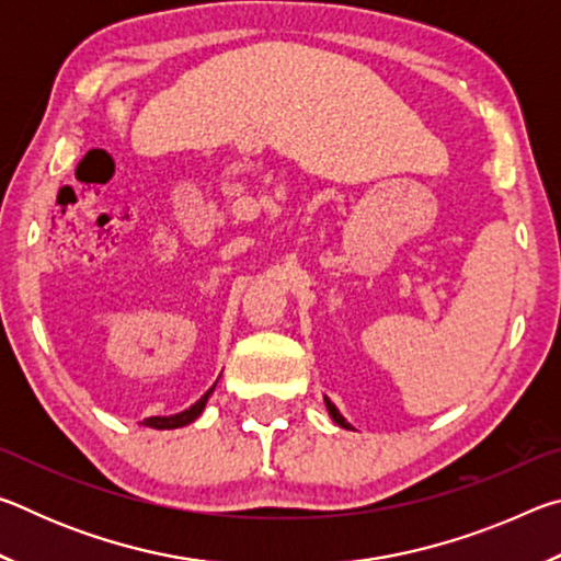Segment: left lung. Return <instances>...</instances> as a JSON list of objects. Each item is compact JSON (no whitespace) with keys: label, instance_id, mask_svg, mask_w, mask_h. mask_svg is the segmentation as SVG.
<instances>
[{"label":"left lung","instance_id":"obj_1","mask_svg":"<svg viewBox=\"0 0 561 561\" xmlns=\"http://www.w3.org/2000/svg\"><path fill=\"white\" fill-rule=\"evenodd\" d=\"M324 401H327V408H329V415H331V417H334V423H339V425H341V428H351V425L346 423V417L339 413V408H336L334 403H331V401H329V398H324Z\"/></svg>","mask_w":561,"mask_h":561}]
</instances>
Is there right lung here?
Segmentation results:
<instances>
[{
    "label": "right lung",
    "mask_w": 561,
    "mask_h": 561,
    "mask_svg": "<svg viewBox=\"0 0 561 561\" xmlns=\"http://www.w3.org/2000/svg\"><path fill=\"white\" fill-rule=\"evenodd\" d=\"M215 391V386L210 388V391H207L201 401L197 403H193L187 408V411H183V413H175V415H153V417H146L144 421V425H148V428H156V431H170V428H183V425H187V423H193L197 415H201L203 411H205V403H207V398H210V393Z\"/></svg>",
    "instance_id": "1"
}]
</instances>
